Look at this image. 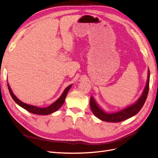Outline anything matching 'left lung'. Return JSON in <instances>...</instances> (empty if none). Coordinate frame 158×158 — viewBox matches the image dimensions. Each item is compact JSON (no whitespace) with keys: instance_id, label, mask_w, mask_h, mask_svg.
<instances>
[{"instance_id":"8db88e82","label":"left lung","mask_w":158,"mask_h":158,"mask_svg":"<svg viewBox=\"0 0 158 158\" xmlns=\"http://www.w3.org/2000/svg\"><path fill=\"white\" fill-rule=\"evenodd\" d=\"M149 89V71L148 72V82H147V85L144 89V91H143L141 97L139 98V100L136 101L135 104L124 109L123 110H122L120 111L115 112V113L113 114H107L97 106V104L95 103V101H94L93 98L92 97H90V109L91 110H92L93 114L103 121H106L107 122H120L124 121L126 120H127V119L131 118L133 115H136L140 110H141V109L143 107V105H144L145 102L147 97H148Z\"/></svg>"}]
</instances>
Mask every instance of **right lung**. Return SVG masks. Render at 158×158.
<instances>
[{
	"label": "right lung",
	"instance_id": "obj_1",
	"mask_svg": "<svg viewBox=\"0 0 158 158\" xmlns=\"http://www.w3.org/2000/svg\"><path fill=\"white\" fill-rule=\"evenodd\" d=\"M8 86V89L9 90V93L10 96L13 98V99L15 101V102L16 103H17L21 107H22L23 108L25 109L26 110H27V111L30 112L31 114H39V115H48V114H51L53 112L56 111L57 110H58L59 108H60L62 105L64 104L66 95H67V93H68L69 90L71 88L72 85L68 86L67 88L65 89V90L64 91V93L61 94V96L59 98V99L55 101V103H52V105H51L50 106H48L47 107H44V108H41V107H38L36 106H30V105H27L26 103H24L22 101H19L17 98L15 96L12 92L11 89L10 88V86L9 85V84H7Z\"/></svg>",
	"mask_w": 158,
	"mask_h": 158
}]
</instances>
